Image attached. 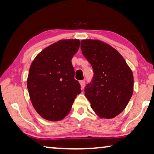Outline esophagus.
<instances>
[{
  "instance_id": "34e87169",
  "label": "esophagus",
  "mask_w": 154,
  "mask_h": 154,
  "mask_svg": "<svg viewBox=\"0 0 154 154\" xmlns=\"http://www.w3.org/2000/svg\"><path fill=\"white\" fill-rule=\"evenodd\" d=\"M79 83H80V85H81L82 89H83V88H84V86H85V84H86L85 81H84V80H82V81L79 82Z\"/></svg>"
}]
</instances>
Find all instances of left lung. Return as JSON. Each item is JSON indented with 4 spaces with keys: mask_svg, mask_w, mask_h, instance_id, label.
<instances>
[{
    "mask_svg": "<svg viewBox=\"0 0 154 154\" xmlns=\"http://www.w3.org/2000/svg\"><path fill=\"white\" fill-rule=\"evenodd\" d=\"M81 49L94 70L91 81L84 88L91 107L100 117H115L133 96V72L123 56L102 41L82 40Z\"/></svg>",
    "mask_w": 154,
    "mask_h": 154,
    "instance_id": "1",
    "label": "left lung"
}]
</instances>
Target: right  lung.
I'll use <instances>...</instances> for the list:
<instances>
[{
  "label": "right lung",
  "mask_w": 154,
  "mask_h": 154,
  "mask_svg": "<svg viewBox=\"0 0 154 154\" xmlns=\"http://www.w3.org/2000/svg\"><path fill=\"white\" fill-rule=\"evenodd\" d=\"M79 44L77 39L59 40L41 51L31 63L27 88L35 109L45 119H63L82 91L71 62Z\"/></svg>",
  "instance_id": "right-lung-1"
}]
</instances>
